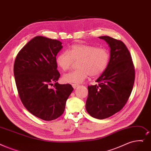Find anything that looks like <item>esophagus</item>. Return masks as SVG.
I'll use <instances>...</instances> for the list:
<instances>
[{
    "label": "esophagus",
    "instance_id": "1",
    "mask_svg": "<svg viewBox=\"0 0 151 151\" xmlns=\"http://www.w3.org/2000/svg\"><path fill=\"white\" fill-rule=\"evenodd\" d=\"M72 86H73V88L74 89H76L78 86H79V84H72Z\"/></svg>",
    "mask_w": 151,
    "mask_h": 151
}]
</instances>
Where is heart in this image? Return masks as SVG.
<instances>
[{
    "instance_id": "b5f03b06",
    "label": "heart",
    "mask_w": 151,
    "mask_h": 151,
    "mask_svg": "<svg viewBox=\"0 0 151 151\" xmlns=\"http://www.w3.org/2000/svg\"><path fill=\"white\" fill-rule=\"evenodd\" d=\"M110 52L106 47H97L86 44H76L58 54L56 62L62 70L71 68L74 61H78V68L63 76L67 83H79L90 75L96 77L107 68L110 60Z\"/></svg>"
}]
</instances>
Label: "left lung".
<instances>
[{"mask_svg":"<svg viewBox=\"0 0 151 151\" xmlns=\"http://www.w3.org/2000/svg\"><path fill=\"white\" fill-rule=\"evenodd\" d=\"M110 48L107 68L98 78L96 85L88 86L86 103L88 113L97 119H104L119 112L125 106L133 90L135 78L133 62L122 41L105 36Z\"/></svg>","mask_w":151,"mask_h":151,"instance_id":"1","label":"left lung"}]
</instances>
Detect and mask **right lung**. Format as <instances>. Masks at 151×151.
<instances>
[{
  "instance_id": "obj_1",
  "label": "right lung",
  "mask_w": 151,
  "mask_h": 151,
  "mask_svg": "<svg viewBox=\"0 0 151 151\" xmlns=\"http://www.w3.org/2000/svg\"><path fill=\"white\" fill-rule=\"evenodd\" d=\"M62 42L43 36L32 39L18 53L14 72L18 93L29 112L45 121L55 120L63 113L73 88L70 84L57 81L56 56ZM54 88L52 89L50 86Z\"/></svg>"
}]
</instances>
